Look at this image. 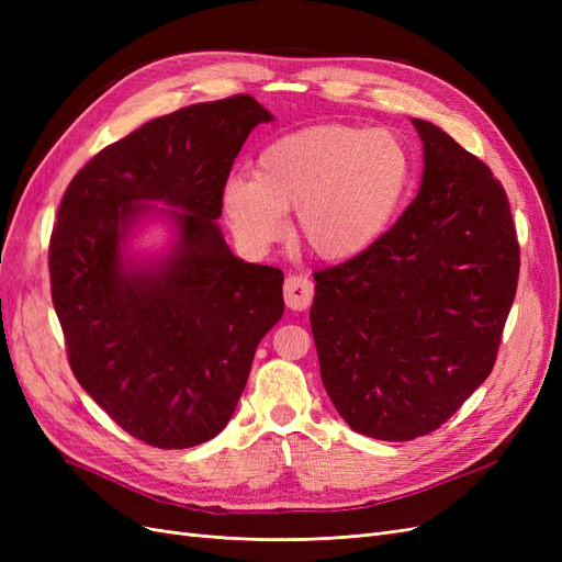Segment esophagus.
<instances>
[{"instance_id":"34e87169","label":"esophagus","mask_w":562,"mask_h":562,"mask_svg":"<svg viewBox=\"0 0 562 562\" xmlns=\"http://www.w3.org/2000/svg\"><path fill=\"white\" fill-rule=\"evenodd\" d=\"M285 307L293 312H304L314 300V283L307 277H288L283 283Z\"/></svg>"}]
</instances>
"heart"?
Listing matches in <instances>:
<instances>
[{
    "mask_svg": "<svg viewBox=\"0 0 562 562\" xmlns=\"http://www.w3.org/2000/svg\"><path fill=\"white\" fill-rule=\"evenodd\" d=\"M405 143L386 128L316 124L262 147L252 178H229L223 211L252 250L277 244L297 211V239L318 260L347 262L375 246L411 184Z\"/></svg>",
    "mask_w": 562,
    "mask_h": 562,
    "instance_id": "obj_1",
    "label": "heart"
}]
</instances>
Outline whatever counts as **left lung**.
I'll return each mask as SVG.
<instances>
[{"instance_id": "1", "label": "left lung", "mask_w": 562, "mask_h": 562, "mask_svg": "<svg viewBox=\"0 0 562 562\" xmlns=\"http://www.w3.org/2000/svg\"><path fill=\"white\" fill-rule=\"evenodd\" d=\"M413 124L419 194L370 250L316 271L310 312L339 417L380 440L436 431L487 380L520 269L502 182L446 131Z\"/></svg>"}]
</instances>
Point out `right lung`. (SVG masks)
<instances>
[{"label": "right lung", "instance_id": "1", "mask_svg": "<svg viewBox=\"0 0 562 562\" xmlns=\"http://www.w3.org/2000/svg\"><path fill=\"white\" fill-rule=\"evenodd\" d=\"M271 114L239 93L151 119L67 184L48 241L50 300L83 391L133 438L206 443L239 403L255 349L283 316V271L234 258L215 220L248 133ZM143 200L178 205L179 246L126 272Z\"/></svg>", "mask_w": 562, "mask_h": 562}]
</instances>
